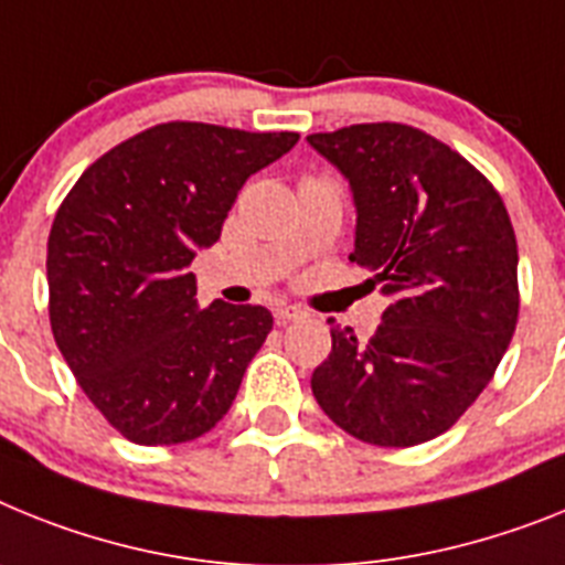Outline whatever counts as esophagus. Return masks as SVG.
<instances>
[{"instance_id":"34e87169","label":"esophagus","mask_w":565,"mask_h":565,"mask_svg":"<svg viewBox=\"0 0 565 565\" xmlns=\"http://www.w3.org/2000/svg\"><path fill=\"white\" fill-rule=\"evenodd\" d=\"M298 318H303V310H298V307H276V321L278 323H289V321H298Z\"/></svg>"}]
</instances>
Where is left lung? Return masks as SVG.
I'll return each instance as SVG.
<instances>
[{
  "instance_id": "obj_1",
  "label": "left lung",
  "mask_w": 565,
  "mask_h": 565,
  "mask_svg": "<svg viewBox=\"0 0 565 565\" xmlns=\"http://www.w3.org/2000/svg\"><path fill=\"white\" fill-rule=\"evenodd\" d=\"M307 141L350 181V262L392 301L366 343L332 327L312 395L364 444L438 438L487 390L518 323V242L503 199L418 127L375 121Z\"/></svg>"
}]
</instances>
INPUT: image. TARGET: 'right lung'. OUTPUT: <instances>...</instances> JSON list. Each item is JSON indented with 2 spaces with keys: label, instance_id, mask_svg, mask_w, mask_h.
<instances>
[{
  "label": "right lung",
  "instance_id": "1",
  "mask_svg": "<svg viewBox=\"0 0 565 565\" xmlns=\"http://www.w3.org/2000/svg\"><path fill=\"white\" fill-rule=\"evenodd\" d=\"M298 134L167 121L78 175L47 238L51 330L93 406L127 440L188 444L233 406L273 316L195 303V249L213 247L244 181Z\"/></svg>",
  "mask_w": 565,
  "mask_h": 565
}]
</instances>
